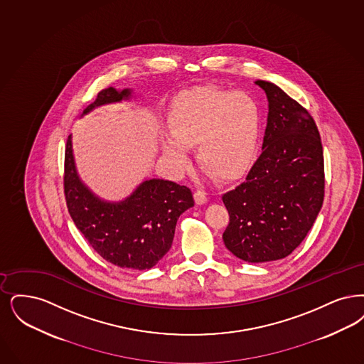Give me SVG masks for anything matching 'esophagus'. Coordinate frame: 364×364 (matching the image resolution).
<instances>
[{
    "label": "esophagus",
    "instance_id": "esophagus-1",
    "mask_svg": "<svg viewBox=\"0 0 364 364\" xmlns=\"http://www.w3.org/2000/svg\"><path fill=\"white\" fill-rule=\"evenodd\" d=\"M193 198H195V202H196V204H199V205H202V204L207 202V196H205V193L202 192V191H196V192L193 193Z\"/></svg>",
    "mask_w": 364,
    "mask_h": 364
}]
</instances>
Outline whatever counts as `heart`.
<instances>
[{
    "instance_id": "b5f03b06",
    "label": "heart",
    "mask_w": 364,
    "mask_h": 364,
    "mask_svg": "<svg viewBox=\"0 0 364 364\" xmlns=\"http://www.w3.org/2000/svg\"><path fill=\"white\" fill-rule=\"evenodd\" d=\"M168 134H161L164 157L177 172L188 165L184 146H196V160L220 181L244 175L255 160L262 117L259 104L242 90L196 87L181 93L166 115Z\"/></svg>"
}]
</instances>
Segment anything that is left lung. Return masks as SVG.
I'll list each match as a JSON object with an SVG mask.
<instances>
[{"mask_svg": "<svg viewBox=\"0 0 364 364\" xmlns=\"http://www.w3.org/2000/svg\"><path fill=\"white\" fill-rule=\"evenodd\" d=\"M268 99L260 157L222 200L225 247L247 262L287 257L305 240L323 202V153L316 122L280 87L257 80Z\"/></svg>", "mask_w": 364, "mask_h": 364, "instance_id": "obj_1", "label": "left lung"}]
</instances>
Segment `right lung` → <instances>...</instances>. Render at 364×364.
<instances>
[{"label": "right lung", "instance_id": "obj_1", "mask_svg": "<svg viewBox=\"0 0 364 364\" xmlns=\"http://www.w3.org/2000/svg\"><path fill=\"white\" fill-rule=\"evenodd\" d=\"M131 95V89H104L82 115ZM63 186L77 229L104 260L126 269H150L160 262L172 247L177 219L195 204L191 189L162 178L142 181L124 200H104L77 173L72 135L65 150Z\"/></svg>", "mask_w": 364, "mask_h": 364}]
</instances>
